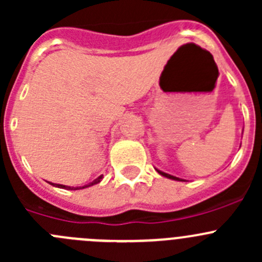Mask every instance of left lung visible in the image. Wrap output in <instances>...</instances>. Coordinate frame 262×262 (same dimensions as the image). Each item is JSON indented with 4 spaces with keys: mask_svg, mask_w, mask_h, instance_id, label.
<instances>
[{
    "mask_svg": "<svg viewBox=\"0 0 262 262\" xmlns=\"http://www.w3.org/2000/svg\"><path fill=\"white\" fill-rule=\"evenodd\" d=\"M157 171H158V173H160V175L165 176V178H168V179H172V180H179V181H184V180H181V179H179V178H175V176H172V175H168V173H165V172H162V171H160V170H157Z\"/></svg>",
    "mask_w": 262,
    "mask_h": 262,
    "instance_id": "obj_1",
    "label": "left lung"
}]
</instances>
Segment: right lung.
Wrapping results in <instances>:
<instances>
[{
	"label": "right lung",
	"mask_w": 262,
	"mask_h": 262,
	"mask_svg": "<svg viewBox=\"0 0 262 262\" xmlns=\"http://www.w3.org/2000/svg\"><path fill=\"white\" fill-rule=\"evenodd\" d=\"M101 179H102V176H100V178H97L96 180H95V181L90 182V184L84 185V186H82V187H71V186H66V185H60V184H52V185H54V186H57V187H60V189H67V190H78V189H84V187L92 186V185H95V184H97V182L101 181Z\"/></svg>",
	"instance_id": "add662e5"
}]
</instances>
